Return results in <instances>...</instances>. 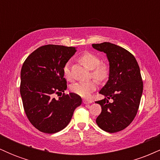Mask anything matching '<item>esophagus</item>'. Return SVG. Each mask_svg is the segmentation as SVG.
<instances>
[{"instance_id":"obj_1","label":"esophagus","mask_w":160,"mask_h":160,"mask_svg":"<svg viewBox=\"0 0 160 160\" xmlns=\"http://www.w3.org/2000/svg\"><path fill=\"white\" fill-rule=\"evenodd\" d=\"M82 102H83L84 104H91L92 102V101L91 100V99H87V98H84L82 99Z\"/></svg>"}]
</instances>
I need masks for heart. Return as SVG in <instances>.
Listing matches in <instances>:
<instances>
[{"label": "heart", "instance_id": "obj_1", "mask_svg": "<svg viewBox=\"0 0 160 160\" xmlns=\"http://www.w3.org/2000/svg\"><path fill=\"white\" fill-rule=\"evenodd\" d=\"M79 60L83 65L91 69V76L98 82H104L109 76L110 68L106 62H101L100 57L92 52H85L79 58ZM63 75L68 81L72 80L71 70L68 64L63 67ZM97 82L91 80L86 82H78L71 86V90L82 97H87L96 89Z\"/></svg>", "mask_w": 160, "mask_h": 160}]
</instances>
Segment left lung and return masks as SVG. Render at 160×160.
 Returning <instances> with one entry per match:
<instances>
[{
  "label": "left lung",
  "mask_w": 160,
  "mask_h": 160,
  "mask_svg": "<svg viewBox=\"0 0 160 160\" xmlns=\"http://www.w3.org/2000/svg\"><path fill=\"white\" fill-rule=\"evenodd\" d=\"M92 47L106 53L110 64L109 80L99 92L105 98L95 102L102 107L96 123L104 131L117 132L132 122L138 111L143 92L140 68L135 56L122 47L109 42Z\"/></svg>",
  "instance_id": "1"
}]
</instances>
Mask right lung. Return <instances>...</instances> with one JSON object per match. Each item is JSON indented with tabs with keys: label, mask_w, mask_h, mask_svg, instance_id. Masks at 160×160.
I'll return each mask as SVG.
<instances>
[{
	"label": "right lung",
	"mask_w": 160,
	"mask_h": 160,
	"mask_svg": "<svg viewBox=\"0 0 160 160\" xmlns=\"http://www.w3.org/2000/svg\"><path fill=\"white\" fill-rule=\"evenodd\" d=\"M77 52L75 47L48 44L31 53L21 70L20 94L25 113L37 129L52 134L65 128L81 97L65 94L63 67ZM55 94H62L58 99Z\"/></svg>",
	"instance_id": "add662e5"
}]
</instances>
